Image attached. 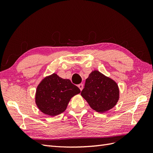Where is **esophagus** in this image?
Returning a JSON list of instances; mask_svg holds the SVG:
<instances>
[{
    "label": "esophagus",
    "instance_id": "34e87169",
    "mask_svg": "<svg viewBox=\"0 0 153 153\" xmlns=\"http://www.w3.org/2000/svg\"><path fill=\"white\" fill-rule=\"evenodd\" d=\"M78 88H79V89H80V91H82V90L83 89V87H84V85H83L82 84H79V85H78Z\"/></svg>",
    "mask_w": 153,
    "mask_h": 153
}]
</instances>
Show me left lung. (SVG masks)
<instances>
[{
  "mask_svg": "<svg viewBox=\"0 0 153 153\" xmlns=\"http://www.w3.org/2000/svg\"><path fill=\"white\" fill-rule=\"evenodd\" d=\"M81 95L92 109L103 113L116 105L119 91L116 82L98 71H94L86 79Z\"/></svg>",
  "mask_w": 153,
  "mask_h": 153,
  "instance_id": "obj_1",
  "label": "left lung"
}]
</instances>
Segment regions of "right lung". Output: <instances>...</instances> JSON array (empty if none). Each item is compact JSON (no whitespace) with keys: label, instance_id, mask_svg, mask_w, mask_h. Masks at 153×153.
Segmentation results:
<instances>
[{"label":"right lung","instance_id":"add662e5","mask_svg":"<svg viewBox=\"0 0 153 153\" xmlns=\"http://www.w3.org/2000/svg\"><path fill=\"white\" fill-rule=\"evenodd\" d=\"M80 90L69 79L53 74L41 81L37 87L36 103L45 114L55 116L62 113L73 96Z\"/></svg>","mask_w":153,"mask_h":153}]
</instances>
